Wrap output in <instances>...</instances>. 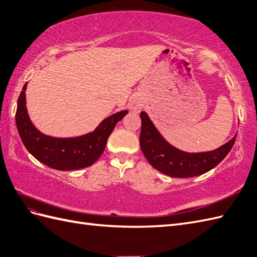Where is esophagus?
I'll return each mask as SVG.
<instances>
[{
	"label": "esophagus",
	"mask_w": 257,
	"mask_h": 257,
	"mask_svg": "<svg viewBox=\"0 0 257 257\" xmlns=\"http://www.w3.org/2000/svg\"><path fill=\"white\" fill-rule=\"evenodd\" d=\"M141 107H142V104H141L140 102L136 101V102L133 103V107H132V108H133L134 111H140V110H141Z\"/></svg>",
	"instance_id": "1"
}]
</instances>
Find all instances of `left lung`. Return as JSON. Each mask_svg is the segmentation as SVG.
Segmentation results:
<instances>
[{"label": "left lung", "instance_id": "left-lung-1", "mask_svg": "<svg viewBox=\"0 0 257 257\" xmlns=\"http://www.w3.org/2000/svg\"><path fill=\"white\" fill-rule=\"evenodd\" d=\"M140 145L146 159L155 169L172 178H191L208 172L223 160L234 145L232 140L207 153L190 154L171 146L165 141L145 112L141 113Z\"/></svg>", "mask_w": 257, "mask_h": 257}]
</instances>
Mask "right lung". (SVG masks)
I'll list each match as a JSON object with an SVG mask.
<instances>
[{"mask_svg": "<svg viewBox=\"0 0 257 257\" xmlns=\"http://www.w3.org/2000/svg\"><path fill=\"white\" fill-rule=\"evenodd\" d=\"M27 83L18 97L16 125L22 142L34 157L46 166L61 171L89 167L99 159L110 134L118 121L127 114L124 110L105 118L91 133L71 139H58L42 134L31 123L26 108Z\"/></svg>", "mask_w": 257, "mask_h": 257, "instance_id": "right-lung-1", "label": "right lung"}]
</instances>
